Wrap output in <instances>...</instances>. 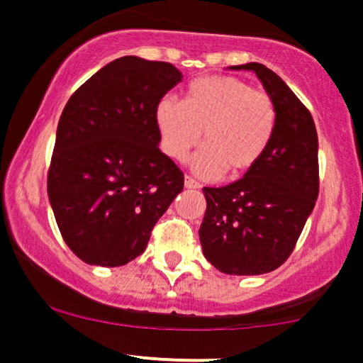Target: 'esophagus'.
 <instances>
[{"mask_svg": "<svg viewBox=\"0 0 363 363\" xmlns=\"http://www.w3.org/2000/svg\"><path fill=\"white\" fill-rule=\"evenodd\" d=\"M184 186H186V188H188V189H200V188H201L200 182L194 181V179L189 177V175H186V177H184Z\"/></svg>", "mask_w": 363, "mask_h": 363, "instance_id": "esophagus-1", "label": "esophagus"}]
</instances>
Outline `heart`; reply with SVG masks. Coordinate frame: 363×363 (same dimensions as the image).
Instances as JSON below:
<instances>
[{
	"instance_id": "1",
	"label": "heart",
	"mask_w": 363,
	"mask_h": 363,
	"mask_svg": "<svg viewBox=\"0 0 363 363\" xmlns=\"http://www.w3.org/2000/svg\"><path fill=\"white\" fill-rule=\"evenodd\" d=\"M162 147L172 160H184L200 143L193 165L198 174L216 177L224 170L236 179L264 158L274 130L277 106L272 95L252 89L236 76L194 79L184 101L163 97L156 106Z\"/></svg>"
}]
</instances>
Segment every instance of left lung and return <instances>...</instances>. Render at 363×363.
<instances>
[{
	"label": "left lung",
	"instance_id": "8db88e82",
	"mask_svg": "<svg viewBox=\"0 0 363 363\" xmlns=\"http://www.w3.org/2000/svg\"><path fill=\"white\" fill-rule=\"evenodd\" d=\"M254 71L277 106V130L264 158L224 188H203V255L228 274H264L287 261L318 198V135L306 106L257 62Z\"/></svg>",
	"mask_w": 363,
	"mask_h": 363
}]
</instances>
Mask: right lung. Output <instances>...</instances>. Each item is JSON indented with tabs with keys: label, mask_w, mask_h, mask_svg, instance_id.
I'll list each match as a JSON object with an SVG mask.
<instances>
[{
	"label": "right lung",
	"mask_w": 363,
	"mask_h": 363,
	"mask_svg": "<svg viewBox=\"0 0 363 363\" xmlns=\"http://www.w3.org/2000/svg\"><path fill=\"white\" fill-rule=\"evenodd\" d=\"M182 79L169 62L120 57L86 79L60 114L48 198L67 247L86 264L123 266L184 188L160 151L156 106Z\"/></svg>",
	"instance_id": "obj_1"
}]
</instances>
